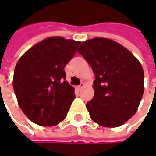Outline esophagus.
Instances as JSON below:
<instances>
[{"instance_id": "34e87169", "label": "esophagus", "mask_w": 156, "mask_h": 156, "mask_svg": "<svg viewBox=\"0 0 156 156\" xmlns=\"http://www.w3.org/2000/svg\"><path fill=\"white\" fill-rule=\"evenodd\" d=\"M84 86H85V83H83V82H81V85H79V86H77V89H78V90H80V89H81V87H84Z\"/></svg>"}]
</instances>
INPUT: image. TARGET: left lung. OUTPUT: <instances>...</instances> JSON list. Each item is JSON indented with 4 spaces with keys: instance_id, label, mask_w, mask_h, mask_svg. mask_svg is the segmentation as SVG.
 I'll return each instance as SVG.
<instances>
[{
    "instance_id": "8db88e82",
    "label": "left lung",
    "mask_w": 156,
    "mask_h": 156,
    "mask_svg": "<svg viewBox=\"0 0 156 156\" xmlns=\"http://www.w3.org/2000/svg\"><path fill=\"white\" fill-rule=\"evenodd\" d=\"M93 69L94 95L87 109L94 122L106 128L123 125L138 109L144 92V72L137 58L108 38L83 41L77 49Z\"/></svg>"
}]
</instances>
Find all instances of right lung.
<instances>
[{"mask_svg": "<svg viewBox=\"0 0 156 156\" xmlns=\"http://www.w3.org/2000/svg\"><path fill=\"white\" fill-rule=\"evenodd\" d=\"M81 41L52 36L25 52L17 62L13 87L18 104L34 123L51 127L63 121L75 100L64 68Z\"/></svg>", "mask_w": 156, "mask_h": 156, "instance_id": "obj_1", "label": "right lung"}]
</instances>
